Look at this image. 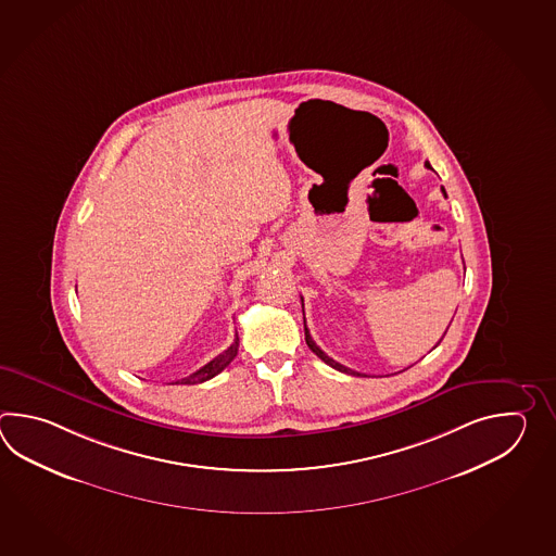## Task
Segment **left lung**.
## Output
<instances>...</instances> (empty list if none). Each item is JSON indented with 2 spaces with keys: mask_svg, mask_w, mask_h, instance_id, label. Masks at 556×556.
<instances>
[{
  "mask_svg": "<svg viewBox=\"0 0 556 556\" xmlns=\"http://www.w3.org/2000/svg\"><path fill=\"white\" fill-rule=\"evenodd\" d=\"M427 166H429V163H427ZM443 194H445V190H443ZM447 197V194H445ZM304 331H306V343L309 345V350L314 352V354L318 355L319 359L321 362H326L328 366L333 367V369H338V371H343V374H352V376H362V374H357V371H354V369H350V367L342 366V364H338L336 359H331L330 355L324 354L321 350H319L318 345H316V342L309 338V331H307L306 328V319H304ZM447 333V331H445ZM443 340V338H441Z\"/></svg>",
  "mask_w": 556,
  "mask_h": 556,
  "instance_id": "left-lung-1",
  "label": "left lung"
}]
</instances>
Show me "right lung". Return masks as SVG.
Returning a JSON list of instances; mask_svg holds the SVG:
<instances>
[{"label":"right lung","mask_w":556,"mask_h":556,"mask_svg":"<svg viewBox=\"0 0 556 556\" xmlns=\"http://www.w3.org/2000/svg\"><path fill=\"white\" fill-rule=\"evenodd\" d=\"M238 354V336L235 338V342L232 345L225 350L223 354L216 355L214 359H211L206 366L201 367L199 371H194V374H190L189 378L178 379L175 383H182V386H194V383H202V381H206V379L214 378V376H218L223 369H225Z\"/></svg>","instance_id":"obj_1"}]
</instances>
